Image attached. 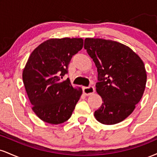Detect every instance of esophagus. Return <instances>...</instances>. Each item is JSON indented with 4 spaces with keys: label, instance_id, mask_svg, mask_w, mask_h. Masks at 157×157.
Here are the masks:
<instances>
[{
    "label": "esophagus",
    "instance_id": "esophagus-1",
    "mask_svg": "<svg viewBox=\"0 0 157 157\" xmlns=\"http://www.w3.org/2000/svg\"><path fill=\"white\" fill-rule=\"evenodd\" d=\"M82 91H83V94L86 96H90V95L94 93L95 89L93 86H89V87H84L82 89Z\"/></svg>",
    "mask_w": 157,
    "mask_h": 157
}]
</instances>
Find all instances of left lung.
<instances>
[{"label": "left lung", "mask_w": 157, "mask_h": 157, "mask_svg": "<svg viewBox=\"0 0 157 157\" xmlns=\"http://www.w3.org/2000/svg\"><path fill=\"white\" fill-rule=\"evenodd\" d=\"M84 48L97 68L96 91L103 102L94 111L95 118L105 125L123 121L145 91L147 75L143 61L128 46L111 40L87 37Z\"/></svg>", "instance_id": "1"}]
</instances>
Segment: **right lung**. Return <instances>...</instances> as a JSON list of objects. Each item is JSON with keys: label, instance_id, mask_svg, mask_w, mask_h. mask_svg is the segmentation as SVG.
<instances>
[{"label": "right lung", "instance_id": "obj_1", "mask_svg": "<svg viewBox=\"0 0 157 157\" xmlns=\"http://www.w3.org/2000/svg\"><path fill=\"white\" fill-rule=\"evenodd\" d=\"M82 38H52L35 48L23 71L32 109L41 120L58 125L71 117L82 94L70 80H63L71 57L82 49Z\"/></svg>", "mask_w": 157, "mask_h": 157}]
</instances>
